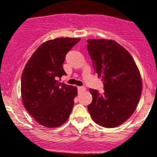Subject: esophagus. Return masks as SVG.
Segmentation results:
<instances>
[{"label":"esophagus","instance_id":"obj_1","mask_svg":"<svg viewBox=\"0 0 157 157\" xmlns=\"http://www.w3.org/2000/svg\"><path fill=\"white\" fill-rule=\"evenodd\" d=\"M78 90L79 91H84L85 90V88L83 86H79L78 87Z\"/></svg>","mask_w":157,"mask_h":157}]
</instances>
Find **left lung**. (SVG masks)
I'll return each mask as SVG.
<instances>
[{"label": "left lung", "mask_w": 157, "mask_h": 157, "mask_svg": "<svg viewBox=\"0 0 157 157\" xmlns=\"http://www.w3.org/2000/svg\"><path fill=\"white\" fill-rule=\"evenodd\" d=\"M88 53L96 73L104 84L103 93L90 88L92 101L90 115L104 128H114L126 121L138 105L142 81L131 54L110 40H88Z\"/></svg>", "instance_id": "obj_1"}]
</instances>
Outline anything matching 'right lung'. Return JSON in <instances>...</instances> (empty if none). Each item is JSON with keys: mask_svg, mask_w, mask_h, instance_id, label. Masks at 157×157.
Listing matches in <instances>:
<instances>
[{"mask_svg": "<svg viewBox=\"0 0 157 157\" xmlns=\"http://www.w3.org/2000/svg\"><path fill=\"white\" fill-rule=\"evenodd\" d=\"M79 40L62 37L45 42L33 52L23 71V103L35 121L46 128L59 127L72 112L77 88L56 79L66 75L63 67L66 55Z\"/></svg>", "mask_w": 157, "mask_h": 157, "instance_id": "add662e5", "label": "right lung"}]
</instances>
